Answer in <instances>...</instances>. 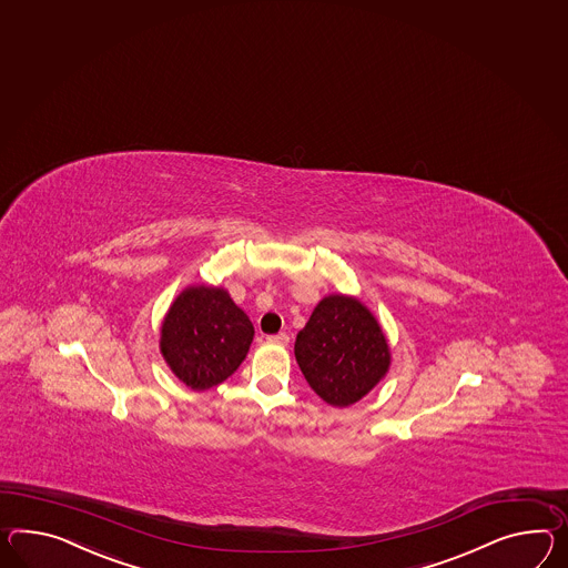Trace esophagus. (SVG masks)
<instances>
[{
    "instance_id": "esophagus-1",
    "label": "esophagus",
    "mask_w": 568,
    "mask_h": 568,
    "mask_svg": "<svg viewBox=\"0 0 568 568\" xmlns=\"http://www.w3.org/2000/svg\"><path fill=\"white\" fill-rule=\"evenodd\" d=\"M266 341L271 343V345L278 346H287L290 345V336L285 333L271 334V336H266Z\"/></svg>"
}]
</instances>
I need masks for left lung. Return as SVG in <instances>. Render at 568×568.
<instances>
[{"instance_id": "1", "label": "left lung", "mask_w": 568, "mask_h": 568, "mask_svg": "<svg viewBox=\"0 0 568 568\" xmlns=\"http://www.w3.org/2000/svg\"><path fill=\"white\" fill-rule=\"evenodd\" d=\"M295 359L322 400L345 408L386 377L392 353L367 305L353 295L331 293L297 334Z\"/></svg>"}]
</instances>
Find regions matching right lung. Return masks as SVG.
Segmentation results:
<instances>
[{"mask_svg": "<svg viewBox=\"0 0 568 568\" xmlns=\"http://www.w3.org/2000/svg\"><path fill=\"white\" fill-rule=\"evenodd\" d=\"M254 326L223 287L191 285L168 307L160 353L194 392L220 386L248 355Z\"/></svg>", "mask_w": 568, "mask_h": 568, "instance_id": "obj_1", "label": "right lung"}]
</instances>
